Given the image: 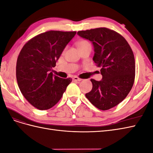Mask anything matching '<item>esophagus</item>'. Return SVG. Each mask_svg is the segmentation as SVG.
I'll return each instance as SVG.
<instances>
[{
	"label": "esophagus",
	"mask_w": 153,
	"mask_h": 153,
	"mask_svg": "<svg viewBox=\"0 0 153 153\" xmlns=\"http://www.w3.org/2000/svg\"><path fill=\"white\" fill-rule=\"evenodd\" d=\"M73 80L74 81H81L82 79H81V78H78V77H77V76H74V77L73 78Z\"/></svg>",
	"instance_id": "34e87169"
}]
</instances>
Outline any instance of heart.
Listing matches in <instances>:
<instances>
[{
	"label": "heart",
	"mask_w": 153,
	"mask_h": 153,
	"mask_svg": "<svg viewBox=\"0 0 153 153\" xmlns=\"http://www.w3.org/2000/svg\"><path fill=\"white\" fill-rule=\"evenodd\" d=\"M76 45L77 46L79 50H81L86 47H89V46H91V43L87 40H81V41H78V42H76Z\"/></svg>",
	"instance_id": "b5f03b06"
}]
</instances>
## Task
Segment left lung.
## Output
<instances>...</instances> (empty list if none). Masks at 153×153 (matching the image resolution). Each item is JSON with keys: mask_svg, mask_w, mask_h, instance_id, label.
<instances>
[{"mask_svg": "<svg viewBox=\"0 0 153 153\" xmlns=\"http://www.w3.org/2000/svg\"><path fill=\"white\" fill-rule=\"evenodd\" d=\"M93 44V61L101 67L102 79H91L92 90L85 94L90 102L100 110L117 105L131 91L135 76V57L130 46L121 34L100 27L77 32Z\"/></svg>", "mask_w": 153, "mask_h": 153, "instance_id": "8db88e82", "label": "left lung"}]
</instances>
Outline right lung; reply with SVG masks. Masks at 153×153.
Returning a JSON list of instances; mask_svg holds the SVG:
<instances>
[{
	"mask_svg": "<svg viewBox=\"0 0 153 153\" xmlns=\"http://www.w3.org/2000/svg\"><path fill=\"white\" fill-rule=\"evenodd\" d=\"M76 33L59 30L41 33L27 41L18 55V85L25 98L36 108L53 107L71 82V78H61L50 71Z\"/></svg>",
	"mask_w": 153,
	"mask_h": 153,
	"instance_id": "right-lung-1",
	"label": "right lung"
}]
</instances>
